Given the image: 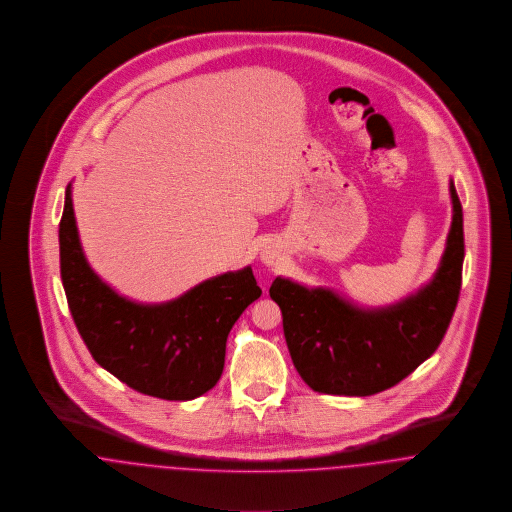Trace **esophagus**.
Returning <instances> with one entry per match:
<instances>
[{"mask_svg": "<svg viewBox=\"0 0 512 512\" xmlns=\"http://www.w3.org/2000/svg\"><path fill=\"white\" fill-rule=\"evenodd\" d=\"M262 260H264V264H273V260H275V254L269 250V248H266L264 252H262Z\"/></svg>", "mask_w": 512, "mask_h": 512, "instance_id": "esophagus-1", "label": "esophagus"}]
</instances>
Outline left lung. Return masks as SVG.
<instances>
[{
    "mask_svg": "<svg viewBox=\"0 0 512 512\" xmlns=\"http://www.w3.org/2000/svg\"><path fill=\"white\" fill-rule=\"evenodd\" d=\"M453 221L433 279L418 293L366 310L329 289L275 277L269 296L283 314L296 372L318 393L368 397L410 376L437 350L457 308L464 231L457 190L449 185Z\"/></svg>",
    "mask_w": 512,
    "mask_h": 512,
    "instance_id": "obj_1",
    "label": "left lung"
}]
</instances>
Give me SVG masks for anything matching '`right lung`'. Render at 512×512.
<instances>
[{
    "instance_id": "add662e5",
    "label": "right lung",
    "mask_w": 512,
    "mask_h": 512,
    "mask_svg": "<svg viewBox=\"0 0 512 512\" xmlns=\"http://www.w3.org/2000/svg\"><path fill=\"white\" fill-rule=\"evenodd\" d=\"M59 262L71 316L92 358L131 389L165 401H192L216 385L231 327L262 295L250 266L163 304L117 295L84 258L71 183L59 223Z\"/></svg>"
}]
</instances>
